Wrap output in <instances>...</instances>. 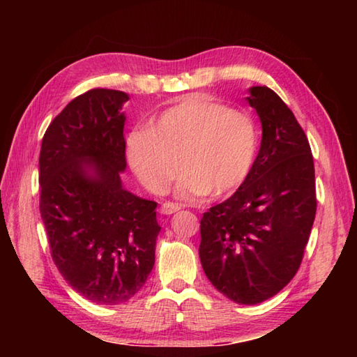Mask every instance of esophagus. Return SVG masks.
I'll use <instances>...</instances> for the list:
<instances>
[{"label": "esophagus", "mask_w": 357, "mask_h": 357, "mask_svg": "<svg viewBox=\"0 0 357 357\" xmlns=\"http://www.w3.org/2000/svg\"><path fill=\"white\" fill-rule=\"evenodd\" d=\"M179 209H181V204H178V203H172V202H167V203L162 204L160 213H162V214H165V215H170V214L178 213Z\"/></svg>", "instance_id": "esophagus-1"}]
</instances>
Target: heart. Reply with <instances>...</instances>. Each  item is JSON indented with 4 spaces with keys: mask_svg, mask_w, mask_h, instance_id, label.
<instances>
[{
    "mask_svg": "<svg viewBox=\"0 0 357 357\" xmlns=\"http://www.w3.org/2000/svg\"><path fill=\"white\" fill-rule=\"evenodd\" d=\"M258 129L249 113L206 96H190L134 130L126 142L129 165L149 192L165 193L178 170L176 195L195 200L236 190L255 162Z\"/></svg>",
    "mask_w": 357,
    "mask_h": 357,
    "instance_id": "obj_1",
    "label": "heart"
}]
</instances>
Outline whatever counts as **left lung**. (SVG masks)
<instances>
[{
	"label": "left lung",
	"mask_w": 357,
	"mask_h": 357,
	"mask_svg": "<svg viewBox=\"0 0 357 357\" xmlns=\"http://www.w3.org/2000/svg\"><path fill=\"white\" fill-rule=\"evenodd\" d=\"M261 144L239 189L203 214L200 259L215 289L236 304L273 298L298 273L315 220V167L293 112L268 86L245 98Z\"/></svg>",
	"instance_id": "left-lung-1"
}]
</instances>
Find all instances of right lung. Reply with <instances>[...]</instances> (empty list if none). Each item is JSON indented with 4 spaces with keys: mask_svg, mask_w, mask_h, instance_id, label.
Segmentation results:
<instances>
[{
    "mask_svg": "<svg viewBox=\"0 0 357 357\" xmlns=\"http://www.w3.org/2000/svg\"><path fill=\"white\" fill-rule=\"evenodd\" d=\"M129 94L91 89L66 105L42 138L40 217L52 258L83 298L116 305L154 268L157 203L124 189Z\"/></svg>",
    "mask_w": 357,
    "mask_h": 357,
    "instance_id": "right-lung-1",
    "label": "right lung"
}]
</instances>
